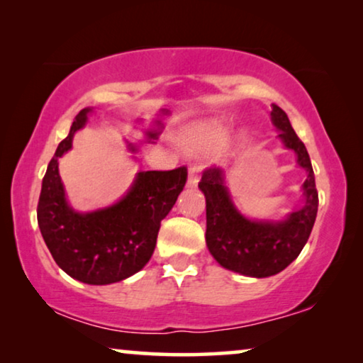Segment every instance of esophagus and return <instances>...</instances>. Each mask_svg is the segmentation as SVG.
<instances>
[{"label":"esophagus","instance_id":"1","mask_svg":"<svg viewBox=\"0 0 363 363\" xmlns=\"http://www.w3.org/2000/svg\"><path fill=\"white\" fill-rule=\"evenodd\" d=\"M199 171L200 167L197 164H192L189 167V179H187V186L189 187H196L199 182Z\"/></svg>","mask_w":363,"mask_h":363}]
</instances>
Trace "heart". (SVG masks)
I'll return each instance as SVG.
<instances>
[{"mask_svg":"<svg viewBox=\"0 0 363 363\" xmlns=\"http://www.w3.org/2000/svg\"><path fill=\"white\" fill-rule=\"evenodd\" d=\"M226 130H228V128H226L223 123H218V122L207 123V125H203L197 132V142L200 145H207V147H212V145H216L225 138Z\"/></svg>","mask_w":363,"mask_h":363,"instance_id":"b5f03b06","label":"heart"}]
</instances>
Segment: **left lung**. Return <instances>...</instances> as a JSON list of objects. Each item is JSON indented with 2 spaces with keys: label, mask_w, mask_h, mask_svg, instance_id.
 I'll use <instances>...</instances> for the list:
<instances>
[{
  "label": "left lung",
  "mask_w": 363,
  "mask_h": 363,
  "mask_svg": "<svg viewBox=\"0 0 363 363\" xmlns=\"http://www.w3.org/2000/svg\"><path fill=\"white\" fill-rule=\"evenodd\" d=\"M270 118L285 148L295 151L296 161L308 172L303 182L305 203L300 210L282 221L250 220L231 202L221 167H207L199 182L207 203L205 241L210 254L225 269L257 279L279 274L298 257L318 213V191L310 155L279 106L272 104Z\"/></svg>",
  "instance_id": "1"
}]
</instances>
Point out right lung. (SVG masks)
Masks as SVG:
<instances>
[{
  "instance_id": "add662e5",
  "label": "right lung",
  "mask_w": 363,
  "mask_h": 363,
  "mask_svg": "<svg viewBox=\"0 0 363 363\" xmlns=\"http://www.w3.org/2000/svg\"><path fill=\"white\" fill-rule=\"evenodd\" d=\"M89 107L79 111L48 163L37 205L43 241L58 267L69 277L89 285H107L142 270L153 256L161 220L169 213L187 181V167L143 171L135 177L127 196L112 207L78 213L65 199L58 160L72 148L73 135L84 127ZM147 137L158 138L161 122ZM132 147V145H130ZM132 150H135L132 147Z\"/></svg>"
}]
</instances>
